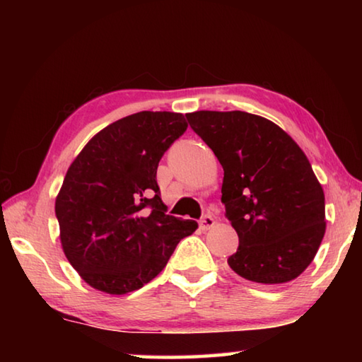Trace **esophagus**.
<instances>
[{"mask_svg":"<svg viewBox=\"0 0 362 362\" xmlns=\"http://www.w3.org/2000/svg\"><path fill=\"white\" fill-rule=\"evenodd\" d=\"M214 223H216V220H214V217L209 216V214H207V216H203L199 220L201 230H209V228H212Z\"/></svg>","mask_w":362,"mask_h":362,"instance_id":"obj_1","label":"esophagus"}]
</instances>
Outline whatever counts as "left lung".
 Returning a JSON list of instances; mask_svg holds the SVG:
<instances>
[{"mask_svg": "<svg viewBox=\"0 0 362 362\" xmlns=\"http://www.w3.org/2000/svg\"><path fill=\"white\" fill-rule=\"evenodd\" d=\"M185 116L223 168L225 216L240 238L230 268L260 284L300 276L326 233L322 187L302 148L257 115L203 110Z\"/></svg>", "mask_w": 362, "mask_h": 362, "instance_id": "left-lung-1", "label": "left lung"}]
</instances>
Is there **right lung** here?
Returning <instances> with one entry per match:
<instances>
[{"mask_svg": "<svg viewBox=\"0 0 362 362\" xmlns=\"http://www.w3.org/2000/svg\"><path fill=\"white\" fill-rule=\"evenodd\" d=\"M182 113L139 112L86 144L56 199L65 257L86 283L112 296L158 276L194 220L166 214L159 159L187 131Z\"/></svg>", "mask_w": 362, "mask_h": 362, "instance_id": "add662e5", "label": "right lung"}]
</instances>
